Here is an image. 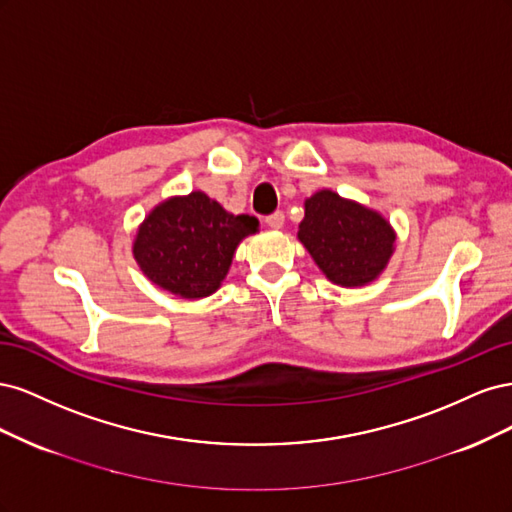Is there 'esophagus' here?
I'll list each match as a JSON object with an SVG mask.
<instances>
[{"label": "esophagus", "instance_id": "obj_1", "mask_svg": "<svg viewBox=\"0 0 512 512\" xmlns=\"http://www.w3.org/2000/svg\"><path fill=\"white\" fill-rule=\"evenodd\" d=\"M267 226L269 228H273V230H280L282 226H284V213L282 211H275V213H271V215H267Z\"/></svg>", "mask_w": 512, "mask_h": 512}]
</instances>
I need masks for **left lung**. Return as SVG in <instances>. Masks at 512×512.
<instances>
[{
    "instance_id": "1",
    "label": "left lung",
    "mask_w": 512,
    "mask_h": 512,
    "mask_svg": "<svg viewBox=\"0 0 512 512\" xmlns=\"http://www.w3.org/2000/svg\"><path fill=\"white\" fill-rule=\"evenodd\" d=\"M297 237L327 280L346 288L374 282L395 250V230L378 211L331 190L305 200Z\"/></svg>"
}]
</instances>
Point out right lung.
<instances>
[{"label": "right lung", "mask_w": 512, "mask_h": 512, "mask_svg": "<svg viewBox=\"0 0 512 512\" xmlns=\"http://www.w3.org/2000/svg\"><path fill=\"white\" fill-rule=\"evenodd\" d=\"M258 230L203 192L173 196L153 209L134 239V258L153 284L181 299H203L224 282L237 245Z\"/></svg>", "instance_id": "1"}]
</instances>
